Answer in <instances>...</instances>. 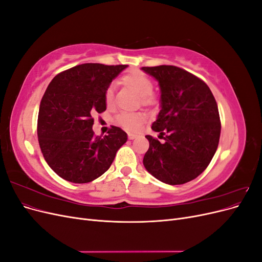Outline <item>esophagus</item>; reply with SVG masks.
I'll return each instance as SVG.
<instances>
[{"label": "esophagus", "instance_id": "34e87169", "mask_svg": "<svg viewBox=\"0 0 262 262\" xmlns=\"http://www.w3.org/2000/svg\"><path fill=\"white\" fill-rule=\"evenodd\" d=\"M128 137H129V139H130V140H134V139H136V138H137V134H133V133H129V134H128Z\"/></svg>", "mask_w": 262, "mask_h": 262}]
</instances>
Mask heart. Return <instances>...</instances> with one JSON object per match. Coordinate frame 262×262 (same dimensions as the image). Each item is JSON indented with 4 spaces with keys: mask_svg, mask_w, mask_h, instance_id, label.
Segmentation results:
<instances>
[{
    "mask_svg": "<svg viewBox=\"0 0 262 262\" xmlns=\"http://www.w3.org/2000/svg\"><path fill=\"white\" fill-rule=\"evenodd\" d=\"M121 81L124 85L131 87L134 92L140 95L141 104L143 106L150 107L157 104V98L153 94V81L145 73L141 72V71H131L121 77ZM114 99V89L113 86H109L105 92L106 105L108 107L113 106ZM144 121L145 116L142 113H121L116 117V122L131 132L139 131Z\"/></svg>",
    "mask_w": 262,
    "mask_h": 262,
    "instance_id": "heart-1",
    "label": "heart"
}]
</instances>
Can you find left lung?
Segmentation results:
<instances>
[{
  "label": "left lung",
  "mask_w": 262,
  "mask_h": 262,
  "mask_svg": "<svg viewBox=\"0 0 262 262\" xmlns=\"http://www.w3.org/2000/svg\"><path fill=\"white\" fill-rule=\"evenodd\" d=\"M142 70L161 87V112L152 130L165 140L145 136L149 147L143 165L165 184H186L204 171L216 152L221 134L216 100L207 84L184 69L160 66Z\"/></svg>",
  "instance_id": "1"
}]
</instances>
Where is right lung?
Masks as SVG:
<instances>
[{
    "instance_id": "add662e5",
    "label": "right lung",
    "mask_w": 262,
    "mask_h": 262,
    "mask_svg": "<svg viewBox=\"0 0 262 262\" xmlns=\"http://www.w3.org/2000/svg\"><path fill=\"white\" fill-rule=\"evenodd\" d=\"M128 66L84 63L59 73L40 101L37 133L42 155L61 178L86 184L101 176L128 140L112 126L108 136L93 131L96 114L106 110L105 92Z\"/></svg>"
}]
</instances>
